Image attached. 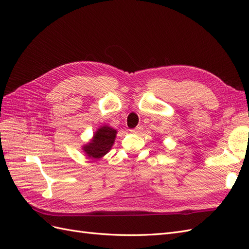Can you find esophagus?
Listing matches in <instances>:
<instances>
[{
    "label": "esophagus",
    "mask_w": 249,
    "mask_h": 249,
    "mask_svg": "<svg viewBox=\"0 0 249 249\" xmlns=\"http://www.w3.org/2000/svg\"><path fill=\"white\" fill-rule=\"evenodd\" d=\"M132 132H133L134 134H140V133L142 132V127H141V126H137V127H135L134 130H132Z\"/></svg>",
    "instance_id": "34e87169"
}]
</instances>
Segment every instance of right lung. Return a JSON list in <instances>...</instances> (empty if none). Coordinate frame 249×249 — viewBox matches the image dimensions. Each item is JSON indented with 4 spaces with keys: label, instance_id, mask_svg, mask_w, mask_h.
Here are the masks:
<instances>
[{
    "label": "right lung",
    "instance_id": "right-lung-1",
    "mask_svg": "<svg viewBox=\"0 0 249 249\" xmlns=\"http://www.w3.org/2000/svg\"><path fill=\"white\" fill-rule=\"evenodd\" d=\"M117 131L110 125H102L97 129L93 137L86 144L82 146V150L89 159H101L110 152L114 144Z\"/></svg>",
    "mask_w": 249,
    "mask_h": 249
}]
</instances>
